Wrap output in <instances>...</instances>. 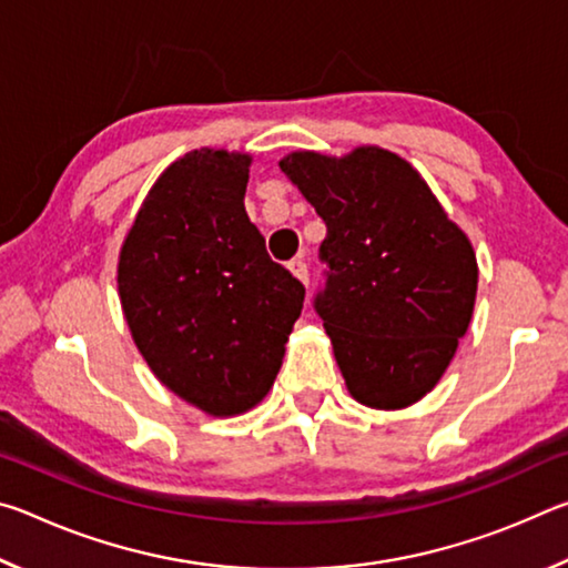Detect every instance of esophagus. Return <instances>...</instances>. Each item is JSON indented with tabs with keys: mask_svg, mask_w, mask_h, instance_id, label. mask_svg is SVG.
Segmentation results:
<instances>
[{
	"mask_svg": "<svg viewBox=\"0 0 568 568\" xmlns=\"http://www.w3.org/2000/svg\"><path fill=\"white\" fill-rule=\"evenodd\" d=\"M287 271H291L301 283H307V265L303 257H293V261L287 263Z\"/></svg>",
	"mask_w": 568,
	"mask_h": 568,
	"instance_id": "1",
	"label": "esophagus"
}]
</instances>
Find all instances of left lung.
<instances>
[{
  "instance_id": "obj_1",
  "label": "left lung",
  "mask_w": 568,
  "mask_h": 568,
  "mask_svg": "<svg viewBox=\"0 0 568 568\" xmlns=\"http://www.w3.org/2000/svg\"><path fill=\"white\" fill-rule=\"evenodd\" d=\"M323 217L328 283L315 297L351 396L398 410L436 388L474 315L478 263L420 172L390 150L285 155Z\"/></svg>"
}]
</instances>
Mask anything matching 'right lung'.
<instances>
[{"mask_svg": "<svg viewBox=\"0 0 568 568\" xmlns=\"http://www.w3.org/2000/svg\"><path fill=\"white\" fill-rule=\"evenodd\" d=\"M253 158L190 150L162 170L124 235L118 293L132 341L168 390L207 416L273 388L305 287L245 213Z\"/></svg>", "mask_w": 568, "mask_h": 568, "instance_id": "1", "label": "right lung"}]
</instances>
